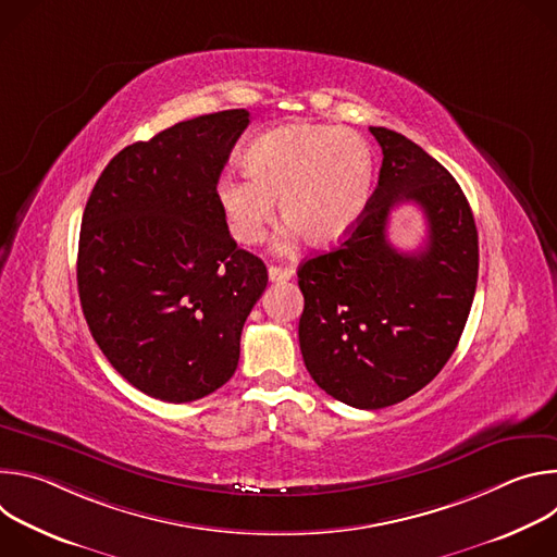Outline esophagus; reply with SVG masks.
Returning a JSON list of instances; mask_svg holds the SVG:
<instances>
[{
  "label": "esophagus",
  "instance_id": "34e87169",
  "mask_svg": "<svg viewBox=\"0 0 557 557\" xmlns=\"http://www.w3.org/2000/svg\"><path fill=\"white\" fill-rule=\"evenodd\" d=\"M293 277V269L286 267H269V280L271 282H286Z\"/></svg>",
  "mask_w": 557,
  "mask_h": 557
}]
</instances>
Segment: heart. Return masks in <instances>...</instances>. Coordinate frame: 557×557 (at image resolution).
Returning <instances> with one entry per match:
<instances>
[{"instance_id":"b5f03b06","label":"heart","mask_w":557,"mask_h":557,"mask_svg":"<svg viewBox=\"0 0 557 557\" xmlns=\"http://www.w3.org/2000/svg\"><path fill=\"white\" fill-rule=\"evenodd\" d=\"M245 174H226L215 200L240 245H258L275 218V202L288 222L277 247L299 233L310 245L344 237L363 213L374 176L372 149L352 129L331 125H288L256 138Z\"/></svg>"}]
</instances>
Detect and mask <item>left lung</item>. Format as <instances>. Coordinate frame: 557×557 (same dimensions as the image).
Instances as JSON below:
<instances>
[{"instance_id": "left-lung-1", "label": "left lung", "mask_w": 557, "mask_h": 557, "mask_svg": "<svg viewBox=\"0 0 557 557\" xmlns=\"http://www.w3.org/2000/svg\"><path fill=\"white\" fill-rule=\"evenodd\" d=\"M381 145L379 185L346 240L297 271L306 370L337 401L379 410L425 387L467 324L479 280V231L454 176L399 132L370 127ZM414 203L426 240H388V215Z\"/></svg>"}]
</instances>
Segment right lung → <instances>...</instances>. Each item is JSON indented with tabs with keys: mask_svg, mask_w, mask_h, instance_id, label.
I'll list each match as a JSON object with an SVG mask.
<instances>
[{
	"mask_svg": "<svg viewBox=\"0 0 557 557\" xmlns=\"http://www.w3.org/2000/svg\"><path fill=\"white\" fill-rule=\"evenodd\" d=\"M247 110L176 123L121 149L82 220L78 299L90 333L136 389L189 404L224 385L247 317L267 288L215 200Z\"/></svg>",
	"mask_w": 557,
	"mask_h": 557,
	"instance_id": "right-lung-1",
	"label": "right lung"
}]
</instances>
